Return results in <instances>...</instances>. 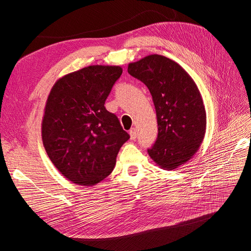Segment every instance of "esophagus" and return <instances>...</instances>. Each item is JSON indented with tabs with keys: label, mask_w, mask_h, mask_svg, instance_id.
Instances as JSON below:
<instances>
[{
	"label": "esophagus",
	"mask_w": 251,
	"mask_h": 251,
	"mask_svg": "<svg viewBox=\"0 0 251 251\" xmlns=\"http://www.w3.org/2000/svg\"><path fill=\"white\" fill-rule=\"evenodd\" d=\"M130 136H131V139L132 140H135L136 137H137V130H136L135 127H133V128H131V130H130Z\"/></svg>",
	"instance_id": "34e87169"
}]
</instances>
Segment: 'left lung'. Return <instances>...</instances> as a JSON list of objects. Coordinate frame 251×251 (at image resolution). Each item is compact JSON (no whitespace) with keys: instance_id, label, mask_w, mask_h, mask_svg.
<instances>
[{"instance_id":"left-lung-1","label":"left lung","mask_w":251,"mask_h":251,"mask_svg":"<svg viewBox=\"0 0 251 251\" xmlns=\"http://www.w3.org/2000/svg\"><path fill=\"white\" fill-rule=\"evenodd\" d=\"M127 72L148 87L155 105L158 135L149 155L162 169H177L198 151L206 130L198 88L177 63L162 55L132 63Z\"/></svg>"}]
</instances>
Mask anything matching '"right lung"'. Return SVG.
Instances as JSON below:
<instances>
[{"mask_svg":"<svg viewBox=\"0 0 251 251\" xmlns=\"http://www.w3.org/2000/svg\"><path fill=\"white\" fill-rule=\"evenodd\" d=\"M123 69L89 66L56 81L42 125L45 150L55 168L79 185H95L112 173L130 138L104 102Z\"/></svg>","mask_w":251,"mask_h":251,"instance_id":"add662e5","label":"right lung"}]
</instances>
